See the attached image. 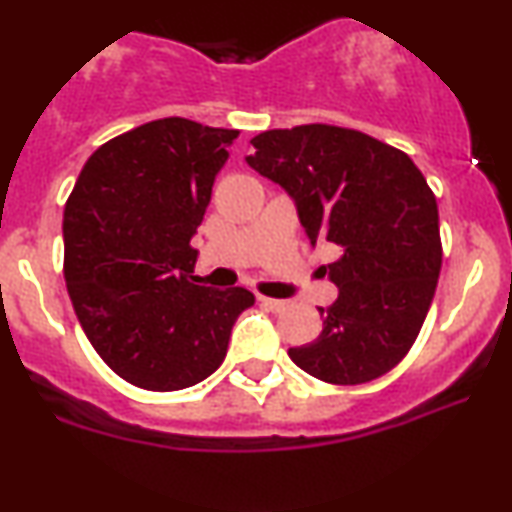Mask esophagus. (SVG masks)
I'll return each instance as SVG.
<instances>
[{"label":"esophagus","instance_id":"1","mask_svg":"<svg viewBox=\"0 0 512 512\" xmlns=\"http://www.w3.org/2000/svg\"><path fill=\"white\" fill-rule=\"evenodd\" d=\"M260 303L272 312H281L286 307V300H276V298H267V295H260Z\"/></svg>","mask_w":512,"mask_h":512}]
</instances>
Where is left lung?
Returning <instances> with one entry per match:
<instances>
[{
    "label": "left lung",
    "instance_id": "obj_1",
    "mask_svg": "<svg viewBox=\"0 0 512 512\" xmlns=\"http://www.w3.org/2000/svg\"><path fill=\"white\" fill-rule=\"evenodd\" d=\"M245 157L293 197L312 245H334L326 267L338 298L319 307L322 334L288 355L326 384H365L403 360L441 272L439 207L415 162L353 128L307 123L264 131Z\"/></svg>",
    "mask_w": 512,
    "mask_h": 512
}]
</instances>
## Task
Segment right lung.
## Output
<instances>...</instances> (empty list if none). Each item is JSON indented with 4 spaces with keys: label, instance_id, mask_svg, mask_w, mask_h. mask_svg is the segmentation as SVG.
Listing matches in <instances>:
<instances>
[{
    "label": "right lung",
    "instance_id": "obj_1",
    "mask_svg": "<svg viewBox=\"0 0 512 512\" xmlns=\"http://www.w3.org/2000/svg\"><path fill=\"white\" fill-rule=\"evenodd\" d=\"M238 131L171 116L92 152L64 207V279L97 355L147 391L217 372L255 295L200 286L190 240Z\"/></svg>",
    "mask_w": 512,
    "mask_h": 512
}]
</instances>
